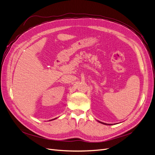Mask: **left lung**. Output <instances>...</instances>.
Instances as JSON below:
<instances>
[{
    "label": "left lung",
    "instance_id": "1",
    "mask_svg": "<svg viewBox=\"0 0 155 155\" xmlns=\"http://www.w3.org/2000/svg\"><path fill=\"white\" fill-rule=\"evenodd\" d=\"M100 123H101V124H105V125H107L106 124H104V123H103V122H101V121H100Z\"/></svg>",
    "mask_w": 155,
    "mask_h": 155
}]
</instances>
